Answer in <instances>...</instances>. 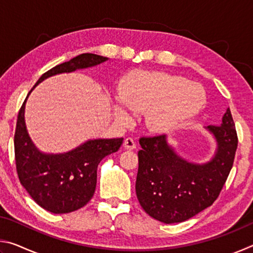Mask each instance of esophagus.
<instances>
[{"mask_svg": "<svg viewBox=\"0 0 253 253\" xmlns=\"http://www.w3.org/2000/svg\"><path fill=\"white\" fill-rule=\"evenodd\" d=\"M124 147L126 149H135L136 148L135 140L130 138V137H128V138L125 139V142H124Z\"/></svg>", "mask_w": 253, "mask_h": 253, "instance_id": "obj_1", "label": "esophagus"}]
</instances>
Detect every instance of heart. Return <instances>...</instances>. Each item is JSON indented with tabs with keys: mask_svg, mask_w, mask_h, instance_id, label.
Here are the masks:
<instances>
[{
	"mask_svg": "<svg viewBox=\"0 0 253 253\" xmlns=\"http://www.w3.org/2000/svg\"><path fill=\"white\" fill-rule=\"evenodd\" d=\"M118 97L129 111L145 113L147 127L162 134L174 130L198 114L205 101L200 85L161 71L131 72L119 84ZM123 107H115L116 115L122 122H128L129 114Z\"/></svg>",
	"mask_w": 253,
	"mask_h": 253,
	"instance_id": "obj_1",
	"label": "heart"
}]
</instances>
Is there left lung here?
Here are the masks:
<instances>
[{"mask_svg":"<svg viewBox=\"0 0 253 253\" xmlns=\"http://www.w3.org/2000/svg\"><path fill=\"white\" fill-rule=\"evenodd\" d=\"M217 152L207 164H192L173 152L165 135L143 136L138 152L136 195L148 215L163 223H178L214 203L233 166L238 135L230 109L220 126L210 125Z\"/></svg>","mask_w":253,"mask_h":253,"instance_id":"1","label":"left lung"}]
</instances>
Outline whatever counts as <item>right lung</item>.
<instances>
[{"label":"right lung","mask_w":253,"mask_h":253,"mask_svg":"<svg viewBox=\"0 0 253 253\" xmlns=\"http://www.w3.org/2000/svg\"><path fill=\"white\" fill-rule=\"evenodd\" d=\"M106 60V57L93 53L79 54L44 72L34 87L48 77L99 65ZM27 98L20 108L14 132L15 165L20 182L46 211L54 214L74 212L91 200L96 190L98 164L107 155L117 152L124 138L89 140L66 154L45 155L38 152L27 132Z\"/></svg>","instance_id":"obj_1"}]
</instances>
